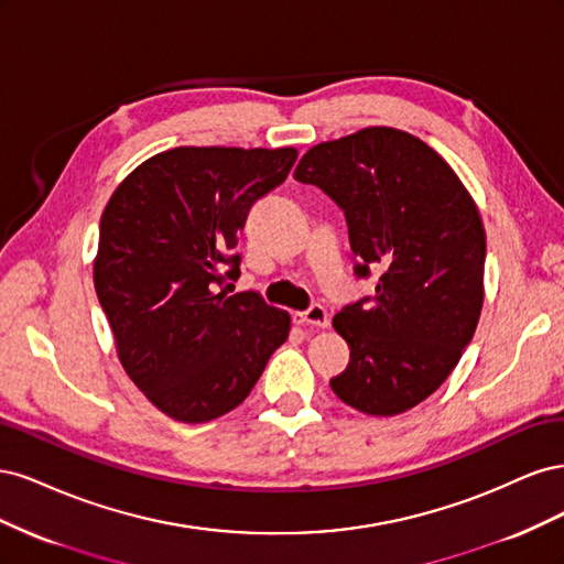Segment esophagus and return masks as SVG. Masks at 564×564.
I'll use <instances>...</instances> for the list:
<instances>
[{
	"mask_svg": "<svg viewBox=\"0 0 564 564\" xmlns=\"http://www.w3.org/2000/svg\"><path fill=\"white\" fill-rule=\"evenodd\" d=\"M294 324H301V327H317V329H327L329 327V315L322 305H311L308 311L294 313Z\"/></svg>",
	"mask_w": 564,
	"mask_h": 564,
	"instance_id": "1",
	"label": "esophagus"
}]
</instances>
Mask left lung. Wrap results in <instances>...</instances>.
Returning a JSON list of instances; mask_svg holds the SVG:
<instances>
[{
    "label": "left lung",
    "instance_id": "obj_1",
    "mask_svg": "<svg viewBox=\"0 0 564 564\" xmlns=\"http://www.w3.org/2000/svg\"><path fill=\"white\" fill-rule=\"evenodd\" d=\"M294 178L344 209L355 275L381 270L377 294L334 315L350 362L329 386L362 414H402L447 381L475 334L487 253L480 212L431 145L392 127L311 148Z\"/></svg>",
    "mask_w": 564,
    "mask_h": 564
}]
</instances>
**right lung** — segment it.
<instances>
[{"mask_svg":"<svg viewBox=\"0 0 564 564\" xmlns=\"http://www.w3.org/2000/svg\"><path fill=\"white\" fill-rule=\"evenodd\" d=\"M294 148H174L117 185L94 284L129 379L160 412L204 423L242 404L289 336L286 311L228 294L247 214L292 172Z\"/></svg>","mask_w":564,"mask_h":564,"instance_id":"obj_1","label":"right lung"}]
</instances>
